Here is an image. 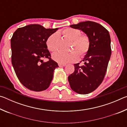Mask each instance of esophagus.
Listing matches in <instances>:
<instances>
[{"instance_id": "1", "label": "esophagus", "mask_w": 127, "mask_h": 127, "mask_svg": "<svg viewBox=\"0 0 127 127\" xmlns=\"http://www.w3.org/2000/svg\"><path fill=\"white\" fill-rule=\"evenodd\" d=\"M58 65L60 67H62V66H64L66 65L65 64H62V63H58Z\"/></svg>"}]
</instances>
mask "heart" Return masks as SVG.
I'll list each match as a JSON object with an SVG mask.
<instances>
[{
    "instance_id": "heart-1",
    "label": "heart",
    "mask_w": 127,
    "mask_h": 127,
    "mask_svg": "<svg viewBox=\"0 0 127 127\" xmlns=\"http://www.w3.org/2000/svg\"><path fill=\"white\" fill-rule=\"evenodd\" d=\"M62 34L65 37L72 41L71 50L69 54L63 53H55L53 54L52 58L59 63H67L74 62L78 59V54L81 58L84 57L89 52L91 45V42L89 36L86 34H81L78 29L68 27L62 31ZM59 34L54 33L47 38L46 44L48 50L51 52H55L58 49V39Z\"/></svg>"
}]
</instances>
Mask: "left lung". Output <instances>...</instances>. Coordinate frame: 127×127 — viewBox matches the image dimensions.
Wrapping results in <instances>:
<instances>
[{
  "label": "left lung",
  "mask_w": 127,
  "mask_h": 127,
  "mask_svg": "<svg viewBox=\"0 0 127 127\" xmlns=\"http://www.w3.org/2000/svg\"><path fill=\"white\" fill-rule=\"evenodd\" d=\"M70 27L84 32L90 38L91 45L83 58L84 65L74 64V72L68 76L69 83L77 93H91L100 85L106 74L111 54L110 35L102 25L92 21L79 22Z\"/></svg>",
  "instance_id": "left-lung-1"
}]
</instances>
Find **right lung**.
Wrapping results in <instances>:
<instances>
[{
    "instance_id": "obj_1",
    "label": "right lung",
    "mask_w": 127,
    "mask_h": 127,
    "mask_svg": "<svg viewBox=\"0 0 127 127\" xmlns=\"http://www.w3.org/2000/svg\"><path fill=\"white\" fill-rule=\"evenodd\" d=\"M58 29L30 25L18 28L12 36V65L19 81L28 89L42 91L50 85L54 69L59 66L51 59L46 41ZM43 58H48L49 61L44 62Z\"/></svg>"
}]
</instances>
